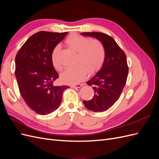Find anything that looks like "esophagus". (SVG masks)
<instances>
[{"mask_svg": "<svg viewBox=\"0 0 159 159\" xmlns=\"http://www.w3.org/2000/svg\"><path fill=\"white\" fill-rule=\"evenodd\" d=\"M81 86H82V84H78L71 85V88H81Z\"/></svg>", "mask_w": 159, "mask_h": 159, "instance_id": "1", "label": "esophagus"}]
</instances>
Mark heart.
<instances>
[{
  "instance_id": "heart-1",
  "label": "heart",
  "mask_w": 159,
  "mask_h": 159,
  "mask_svg": "<svg viewBox=\"0 0 159 159\" xmlns=\"http://www.w3.org/2000/svg\"><path fill=\"white\" fill-rule=\"evenodd\" d=\"M65 44L69 48L76 51L75 66L67 68L60 75V80L66 84H75L82 81L87 74L98 72L105 62V50L98 40L73 34L67 37ZM60 46L53 48L51 61L54 68L61 71L63 68L57 58Z\"/></svg>"
}]
</instances>
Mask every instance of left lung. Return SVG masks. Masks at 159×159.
<instances>
[{
    "instance_id": "left-lung-1",
    "label": "left lung",
    "mask_w": 159,
    "mask_h": 159,
    "mask_svg": "<svg viewBox=\"0 0 159 159\" xmlns=\"http://www.w3.org/2000/svg\"><path fill=\"white\" fill-rule=\"evenodd\" d=\"M81 34L96 38L105 50V60L101 69L87 81L95 93L89 101H83L86 108L94 112L109 109L117 102L126 84L129 67L127 57L112 37L102 32H83Z\"/></svg>"
}]
</instances>
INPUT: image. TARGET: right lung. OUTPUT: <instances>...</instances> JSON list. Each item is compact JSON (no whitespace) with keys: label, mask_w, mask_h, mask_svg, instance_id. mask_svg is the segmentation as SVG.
<instances>
[{"label":"right lung","mask_w":159,"mask_h":159,"mask_svg":"<svg viewBox=\"0 0 159 159\" xmlns=\"http://www.w3.org/2000/svg\"><path fill=\"white\" fill-rule=\"evenodd\" d=\"M68 32L40 31L30 36L18 52L15 76L25 103L36 113L45 115L56 110L68 85L55 86L59 78L51 61V54Z\"/></svg>","instance_id":"right-lung-1"}]
</instances>
